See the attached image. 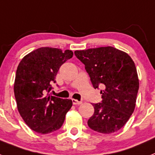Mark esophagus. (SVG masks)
I'll list each match as a JSON object with an SVG mask.
<instances>
[{"label":"esophagus","mask_w":155,"mask_h":155,"mask_svg":"<svg viewBox=\"0 0 155 155\" xmlns=\"http://www.w3.org/2000/svg\"><path fill=\"white\" fill-rule=\"evenodd\" d=\"M72 103H73V105H80V104H82V102L78 101L76 99H72Z\"/></svg>","instance_id":"1"}]
</instances>
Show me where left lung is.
<instances>
[{"instance_id":"8db88e82","label":"left lung","mask_w":155,"mask_h":155,"mask_svg":"<svg viewBox=\"0 0 155 155\" xmlns=\"http://www.w3.org/2000/svg\"><path fill=\"white\" fill-rule=\"evenodd\" d=\"M85 65L94 88L102 85L101 103L92 104L94 113L87 124L95 132L110 134L127 123L136 107L139 78L128 53L112 46L75 50Z\"/></svg>"}]
</instances>
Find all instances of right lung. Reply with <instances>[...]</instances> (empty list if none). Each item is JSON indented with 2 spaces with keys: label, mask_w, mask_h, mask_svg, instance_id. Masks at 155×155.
I'll return each mask as SVG.
<instances>
[{
  "label": "right lung",
  "mask_w": 155,
  "mask_h": 155,
  "mask_svg": "<svg viewBox=\"0 0 155 155\" xmlns=\"http://www.w3.org/2000/svg\"><path fill=\"white\" fill-rule=\"evenodd\" d=\"M72 56L69 49L41 47L19 62L14 83L15 101L20 116L35 132L48 134L59 129L72 106L71 99L49 94L60 67Z\"/></svg>",
  "instance_id": "right-lung-1"
}]
</instances>
